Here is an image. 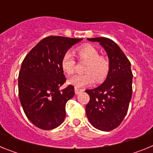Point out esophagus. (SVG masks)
Instances as JSON below:
<instances>
[{
  "label": "esophagus",
  "instance_id": "34e87169",
  "mask_svg": "<svg viewBox=\"0 0 153 153\" xmlns=\"http://www.w3.org/2000/svg\"><path fill=\"white\" fill-rule=\"evenodd\" d=\"M74 90H75L76 94H79V93H81V92L83 91V90H82V89H79V88H77V87H75V89H74Z\"/></svg>",
  "mask_w": 153,
  "mask_h": 153
}]
</instances>
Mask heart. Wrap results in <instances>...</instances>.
Wrapping results in <instances>:
<instances>
[{
    "mask_svg": "<svg viewBox=\"0 0 153 153\" xmlns=\"http://www.w3.org/2000/svg\"><path fill=\"white\" fill-rule=\"evenodd\" d=\"M75 53L79 60H86L84 67L86 74H76L69 78L68 83L76 87H83L94 82L102 83L109 73L110 65L106 56L100 55V52L91 44H84L75 50ZM61 67L67 75L74 74L76 63L70 52H66L61 59Z\"/></svg>",
    "mask_w": 153,
    "mask_h": 153,
    "instance_id": "b5f03b06",
    "label": "heart"
}]
</instances>
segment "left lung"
Segmentation results:
<instances>
[{
    "mask_svg": "<svg viewBox=\"0 0 153 153\" xmlns=\"http://www.w3.org/2000/svg\"><path fill=\"white\" fill-rule=\"evenodd\" d=\"M99 42L107 53L109 73L104 83L86 90L90 101L86 106L89 121L96 129L111 131L120 125L126 115L132 93L131 63L114 41L106 37L88 38Z\"/></svg>",
    "mask_w": 153,
    "mask_h": 153,
    "instance_id": "left-lung-1",
    "label": "left lung"
}]
</instances>
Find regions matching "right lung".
Returning <instances> with one entry per match:
<instances>
[{"label":"right lung","mask_w":153,"mask_h":153,"mask_svg":"<svg viewBox=\"0 0 153 153\" xmlns=\"http://www.w3.org/2000/svg\"><path fill=\"white\" fill-rule=\"evenodd\" d=\"M81 40L47 36L23 60L18 76L19 98L28 120L40 129H54L66 117V103L75 93L72 85L60 90L66 82L61 59Z\"/></svg>","instance_id":"1"}]
</instances>
